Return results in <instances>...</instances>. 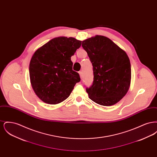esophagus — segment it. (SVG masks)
Here are the masks:
<instances>
[{
	"label": "esophagus",
	"mask_w": 157,
	"mask_h": 157,
	"mask_svg": "<svg viewBox=\"0 0 157 157\" xmlns=\"http://www.w3.org/2000/svg\"><path fill=\"white\" fill-rule=\"evenodd\" d=\"M79 76H80V78H81V79H82V72L81 71H80V72H79Z\"/></svg>",
	"instance_id": "34e87169"
}]
</instances>
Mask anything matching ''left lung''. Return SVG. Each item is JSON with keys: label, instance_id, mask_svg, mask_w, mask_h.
<instances>
[{"label": "left lung", "instance_id": "left-lung-1", "mask_svg": "<svg viewBox=\"0 0 157 157\" xmlns=\"http://www.w3.org/2000/svg\"><path fill=\"white\" fill-rule=\"evenodd\" d=\"M93 66L94 82L86 88L90 99L98 104L112 106L127 94L131 68L127 53L108 37L96 35L82 41Z\"/></svg>", "mask_w": 157, "mask_h": 157}]
</instances>
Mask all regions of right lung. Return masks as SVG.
<instances>
[{"instance_id":"obj_1","label":"right lung","mask_w":157,"mask_h":157,"mask_svg":"<svg viewBox=\"0 0 157 157\" xmlns=\"http://www.w3.org/2000/svg\"><path fill=\"white\" fill-rule=\"evenodd\" d=\"M81 42L74 37H55L33 53L29 64L30 83L44 102L55 105L63 102L81 81L78 73L72 70L71 58Z\"/></svg>"}]
</instances>
